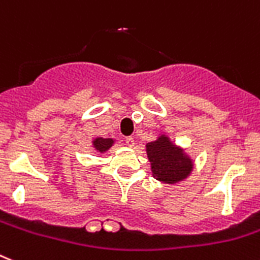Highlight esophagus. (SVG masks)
<instances>
[{"instance_id": "obj_1", "label": "esophagus", "mask_w": 260, "mask_h": 260, "mask_svg": "<svg viewBox=\"0 0 260 260\" xmlns=\"http://www.w3.org/2000/svg\"><path fill=\"white\" fill-rule=\"evenodd\" d=\"M125 144L128 145V147H135V140H134V137H126L125 139Z\"/></svg>"}]
</instances>
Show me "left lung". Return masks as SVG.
<instances>
[{
  "label": "left lung",
  "instance_id": "left-lung-1",
  "mask_svg": "<svg viewBox=\"0 0 260 260\" xmlns=\"http://www.w3.org/2000/svg\"><path fill=\"white\" fill-rule=\"evenodd\" d=\"M150 171L156 180L168 185L186 180L193 172V160L167 135H160L145 145Z\"/></svg>",
  "mask_w": 260,
  "mask_h": 260
}]
</instances>
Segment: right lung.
Listing matches in <instances>:
<instances>
[{"instance_id":"obj_1","label":"right lung","mask_w":260,"mask_h":260,"mask_svg":"<svg viewBox=\"0 0 260 260\" xmlns=\"http://www.w3.org/2000/svg\"><path fill=\"white\" fill-rule=\"evenodd\" d=\"M115 144L113 139H104V137H96L92 140V147L93 149L99 152V153H106L107 150L110 149Z\"/></svg>"}]
</instances>
